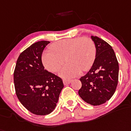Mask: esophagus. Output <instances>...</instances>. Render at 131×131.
<instances>
[{
    "mask_svg": "<svg viewBox=\"0 0 131 131\" xmlns=\"http://www.w3.org/2000/svg\"><path fill=\"white\" fill-rule=\"evenodd\" d=\"M72 81V80L71 79H63V83L64 85H67V84H70Z\"/></svg>",
    "mask_w": 131,
    "mask_h": 131,
    "instance_id": "34e87169",
    "label": "esophagus"
}]
</instances>
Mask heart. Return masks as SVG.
<instances>
[{"label": "heart", "instance_id": "heart-1", "mask_svg": "<svg viewBox=\"0 0 131 131\" xmlns=\"http://www.w3.org/2000/svg\"><path fill=\"white\" fill-rule=\"evenodd\" d=\"M50 50L42 55L43 65L50 72L59 71L65 62L69 63L60 71L62 77L72 78L79 75L82 71L91 68L96 57L94 42L89 37L66 38L50 45Z\"/></svg>", "mask_w": 131, "mask_h": 131}]
</instances>
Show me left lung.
Returning <instances> with one entry per match:
<instances>
[{"mask_svg":"<svg viewBox=\"0 0 131 131\" xmlns=\"http://www.w3.org/2000/svg\"><path fill=\"white\" fill-rule=\"evenodd\" d=\"M96 57L89 71L80 79L79 96L93 106L102 105L112 97L118 80V62L112 47L97 37L91 36Z\"/></svg>","mask_w":131,"mask_h":131,"instance_id":"1","label":"left lung"}]
</instances>
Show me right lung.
Returning a JSON list of instances; mask_svg holds the SVG:
<instances>
[{"instance_id":"right-lung-1","label":"right lung","mask_w":131,"mask_h":131,"mask_svg":"<svg viewBox=\"0 0 131 131\" xmlns=\"http://www.w3.org/2000/svg\"><path fill=\"white\" fill-rule=\"evenodd\" d=\"M49 41H38L18 57L14 72L16 96L30 113L47 115L53 111L64 87L62 80L45 70L42 54Z\"/></svg>"}]
</instances>
